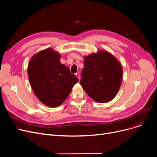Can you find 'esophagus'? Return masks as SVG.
I'll list each match as a JSON object with an SVG mask.
<instances>
[{"label": "esophagus", "mask_w": 157, "mask_h": 157, "mask_svg": "<svg viewBox=\"0 0 157 157\" xmlns=\"http://www.w3.org/2000/svg\"><path fill=\"white\" fill-rule=\"evenodd\" d=\"M76 77L79 79V80L80 79V75H79V73H76Z\"/></svg>", "instance_id": "34e87169"}]
</instances>
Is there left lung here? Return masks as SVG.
Here are the masks:
<instances>
[{
  "label": "left lung",
  "instance_id": "obj_1",
  "mask_svg": "<svg viewBox=\"0 0 157 157\" xmlns=\"http://www.w3.org/2000/svg\"><path fill=\"white\" fill-rule=\"evenodd\" d=\"M80 84L89 96L99 103L112 101L122 80V69L112 54L100 50L85 56Z\"/></svg>",
  "mask_w": 157,
  "mask_h": 157
}]
</instances>
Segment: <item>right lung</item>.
Here are the masks:
<instances>
[{"mask_svg": "<svg viewBox=\"0 0 157 157\" xmlns=\"http://www.w3.org/2000/svg\"><path fill=\"white\" fill-rule=\"evenodd\" d=\"M60 54L51 48L41 51L30 59L28 74L33 92L49 107L62 105L79 81L60 62Z\"/></svg>", "mask_w": 157, "mask_h": 157, "instance_id": "1", "label": "right lung"}]
</instances>
